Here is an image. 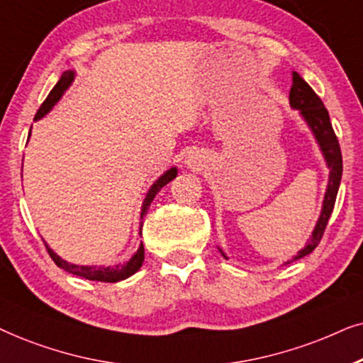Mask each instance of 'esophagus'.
Segmentation results:
<instances>
[{
	"label": "esophagus",
	"mask_w": 363,
	"mask_h": 363,
	"mask_svg": "<svg viewBox=\"0 0 363 363\" xmlns=\"http://www.w3.org/2000/svg\"><path fill=\"white\" fill-rule=\"evenodd\" d=\"M186 164H187V167L194 169V171H199V169L206 166V157L202 156V154L192 152V154H189V156H187Z\"/></svg>",
	"instance_id": "34e87169"
}]
</instances>
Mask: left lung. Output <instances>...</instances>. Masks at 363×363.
Masks as SVG:
<instances>
[{
  "label": "left lung",
  "mask_w": 363,
  "mask_h": 363,
  "mask_svg": "<svg viewBox=\"0 0 363 363\" xmlns=\"http://www.w3.org/2000/svg\"><path fill=\"white\" fill-rule=\"evenodd\" d=\"M292 88H291V94H289V101H291V108L297 109L301 113L302 119L306 121L308 129H311L313 138L320 147L322 156L325 159V164L328 167V184H327V191L325 196H323V204H322V211L320 216H318V220L315 227H313V232L311 238L307 239L306 247L298 250V254L294 257L292 260H287V264L294 262V260H298L302 257H306L312 252L313 249L317 247L318 242H320L323 230H325L327 222L330 219V214L333 211V206H335V199H337V192H339V186H340V179H342V152H340V146L339 141H337L335 133H333L330 118H328V111L323 106L322 99L313 93V89L308 86L306 81L298 76V72L294 71L292 74ZM227 259V255L222 252Z\"/></svg>",
  "instance_id": "1"
}]
</instances>
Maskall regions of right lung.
<instances>
[{"instance_id": "add662e5", "label": "right lung", "mask_w": 363, "mask_h": 363, "mask_svg": "<svg viewBox=\"0 0 363 363\" xmlns=\"http://www.w3.org/2000/svg\"><path fill=\"white\" fill-rule=\"evenodd\" d=\"M72 81H74V71H65L60 77V81H57L55 88L51 89V93L48 94V98L45 103L41 104V108L38 109V113L35 116V121L45 118V116L50 113V111L55 108V104L57 103L62 98V94L66 93V89L69 88V86L72 84ZM30 136H31V131H30ZM177 176V167H171L169 171H166L162 174L161 177L157 179V181H154V184L149 187L147 194L146 197H144V202H143V207H141V229H143V220H144V216L147 214V209L149 206H151V202L154 201V197H156V194L159 191L162 189L164 186L169 184V182L172 181L174 177ZM46 245L48 249V254H50V257L55 260V264L57 265V267L65 269L66 272H69L72 275H77V277H83V279H88V280H98V282H119V280H124L128 277H131L133 274H136L139 269H141V265L144 262V245L141 242V245H139V249L134 252V255L131 259L128 260L125 264H118V265H108V267H103V265H77V264H71L67 262V260L61 259L60 255H57L55 250H52L50 245Z\"/></svg>"}]
</instances>
